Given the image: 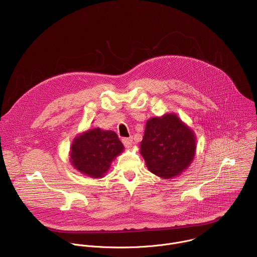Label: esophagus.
I'll return each instance as SVG.
<instances>
[{
    "label": "esophagus",
    "mask_w": 257,
    "mask_h": 257,
    "mask_svg": "<svg viewBox=\"0 0 257 257\" xmlns=\"http://www.w3.org/2000/svg\"><path fill=\"white\" fill-rule=\"evenodd\" d=\"M122 142H123V144H124L125 148L130 149L131 146H132V143H133V139H132V137H129V138H123V139H122Z\"/></svg>",
    "instance_id": "34e87169"
}]
</instances>
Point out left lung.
Returning a JSON list of instances; mask_svg holds the SVG:
<instances>
[{"label": "left lung", "mask_w": 257, "mask_h": 257, "mask_svg": "<svg viewBox=\"0 0 257 257\" xmlns=\"http://www.w3.org/2000/svg\"><path fill=\"white\" fill-rule=\"evenodd\" d=\"M194 132L175 114L156 117L146 122L140 154L155 175L170 179L185 171L194 159Z\"/></svg>", "instance_id": "obj_1"}]
</instances>
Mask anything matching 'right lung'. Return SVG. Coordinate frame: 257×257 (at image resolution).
<instances>
[{
    "label": "right lung",
    "instance_id": "1",
    "mask_svg": "<svg viewBox=\"0 0 257 257\" xmlns=\"http://www.w3.org/2000/svg\"><path fill=\"white\" fill-rule=\"evenodd\" d=\"M123 151L124 145L114 131L93 128L73 140L70 162L88 177L102 178L113 160Z\"/></svg>",
    "mask_w": 257,
    "mask_h": 257
}]
</instances>
